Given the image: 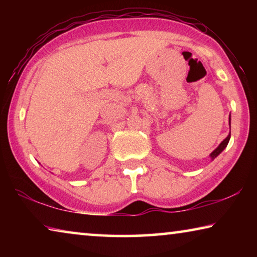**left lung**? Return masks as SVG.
<instances>
[{"mask_svg": "<svg viewBox=\"0 0 257 257\" xmlns=\"http://www.w3.org/2000/svg\"><path fill=\"white\" fill-rule=\"evenodd\" d=\"M230 121H231V118H230L229 116V124H230ZM230 136H231V133H229V135L227 137H225L222 142H221V144L216 147V149L212 152V153L210 154V158H211V160L213 161L214 160L217 155H219L221 152H222L225 147H227V145H228V143H229V141H230Z\"/></svg>", "mask_w": 257, "mask_h": 257, "instance_id": "obj_1", "label": "left lung"}]
</instances>
